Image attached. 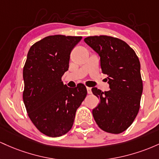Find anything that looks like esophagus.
Returning a JSON list of instances; mask_svg holds the SVG:
<instances>
[{"label": "esophagus", "mask_w": 159, "mask_h": 159, "mask_svg": "<svg viewBox=\"0 0 159 159\" xmlns=\"http://www.w3.org/2000/svg\"><path fill=\"white\" fill-rule=\"evenodd\" d=\"M86 89H87V92H88V94H92V89H91L90 87H86Z\"/></svg>", "instance_id": "esophagus-1"}]
</instances>
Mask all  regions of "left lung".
Segmentation results:
<instances>
[{
    "mask_svg": "<svg viewBox=\"0 0 159 159\" xmlns=\"http://www.w3.org/2000/svg\"><path fill=\"white\" fill-rule=\"evenodd\" d=\"M84 41L101 57L102 73L107 75L110 90L92 88L100 103L92 110L98 127L106 132L120 134L132 124L139 112L143 92L140 64L125 41L110 36H91Z\"/></svg>",
    "mask_w": 159,
    "mask_h": 159,
    "instance_id": "8db88e82",
    "label": "left lung"
}]
</instances>
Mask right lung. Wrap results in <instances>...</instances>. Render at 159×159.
I'll list each match as a JSON object with an SVG mask.
<instances>
[{
  "label": "right lung",
  "instance_id": "right-lung-1",
  "mask_svg": "<svg viewBox=\"0 0 159 159\" xmlns=\"http://www.w3.org/2000/svg\"><path fill=\"white\" fill-rule=\"evenodd\" d=\"M82 37L52 35L31 46L23 68V101L33 124L46 136L60 137L74 124L76 110L86 97L83 83L64 85L70 52Z\"/></svg>",
  "mask_w": 159,
  "mask_h": 159
}]
</instances>
